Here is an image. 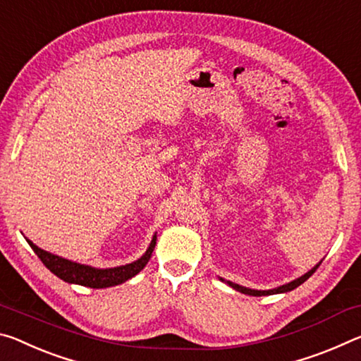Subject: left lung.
<instances>
[{
  "instance_id": "1",
  "label": "left lung",
  "mask_w": 361,
  "mask_h": 361,
  "mask_svg": "<svg viewBox=\"0 0 361 361\" xmlns=\"http://www.w3.org/2000/svg\"><path fill=\"white\" fill-rule=\"evenodd\" d=\"M320 264H322V261L318 262L315 267H312L309 271H307V274H304L302 276H299V279L289 281V283H286V285L276 286L274 289H251V288L236 285V283H233V281H228V280H224V279H219V280L224 281V283H227V285L230 288H233L235 291H240V293H243V294H247V296H271V294H283V293H289V291H293V289H296L298 286L302 285L305 280H309L310 276L315 274V270L318 269V265H320Z\"/></svg>"
}]
</instances>
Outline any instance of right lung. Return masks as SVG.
I'll use <instances>...</instances> for the list:
<instances>
[{
  "label": "right lung",
  "instance_id": "1",
  "mask_svg": "<svg viewBox=\"0 0 361 361\" xmlns=\"http://www.w3.org/2000/svg\"><path fill=\"white\" fill-rule=\"evenodd\" d=\"M27 243L32 246V250L35 252H37V256L41 259V262H43L46 267L61 280L72 283V285H81V286L100 289V288L121 285V283L133 279L134 275H137L139 271L145 267L147 262L150 261L152 252L155 250V245H157V233L153 235L149 247H147V251L142 254L137 261L126 265H118V267H111V269H97V267H92V265L68 261V259L57 256V254L41 250V247H38L30 240H27Z\"/></svg>",
  "mask_w": 361,
  "mask_h": 361
}]
</instances>
